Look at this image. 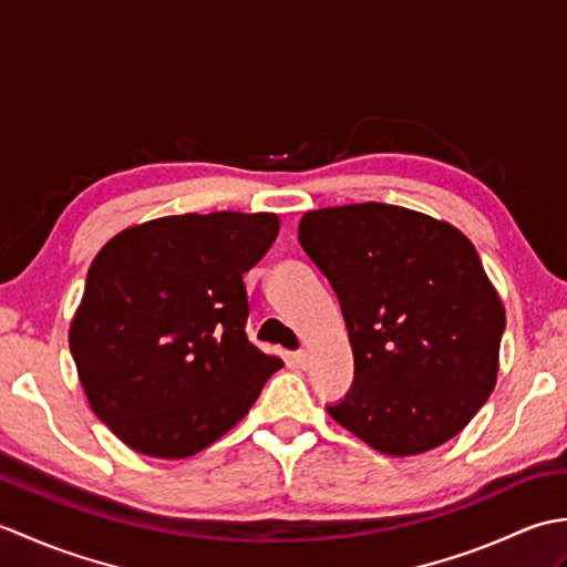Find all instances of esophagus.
Masks as SVG:
<instances>
[{"instance_id":"obj_1","label":"esophagus","mask_w":567,"mask_h":567,"mask_svg":"<svg viewBox=\"0 0 567 567\" xmlns=\"http://www.w3.org/2000/svg\"><path fill=\"white\" fill-rule=\"evenodd\" d=\"M292 363H295L297 368L307 370V368H309V353H307V351H295V353H292Z\"/></svg>"}]
</instances>
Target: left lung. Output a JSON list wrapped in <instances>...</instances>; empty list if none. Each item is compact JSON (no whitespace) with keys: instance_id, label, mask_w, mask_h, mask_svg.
Here are the masks:
<instances>
[{"instance_id":"1","label":"left lung","mask_w":567,"mask_h":567,"mask_svg":"<svg viewBox=\"0 0 567 567\" xmlns=\"http://www.w3.org/2000/svg\"><path fill=\"white\" fill-rule=\"evenodd\" d=\"M299 244L343 311L355 375L327 412L388 455L461 433L495 390L504 307L455 226L394 204L307 212Z\"/></svg>"}]
</instances>
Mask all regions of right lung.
Instances as JSON below:
<instances>
[{
    "instance_id": "add662e5",
    "label": "right lung",
    "mask_w": 567,
    "mask_h": 567,
    "mask_svg": "<svg viewBox=\"0 0 567 567\" xmlns=\"http://www.w3.org/2000/svg\"><path fill=\"white\" fill-rule=\"evenodd\" d=\"M275 214H183L131 226L92 260L70 353L92 412L128 449L187 457L248 414L282 360L246 336L244 275Z\"/></svg>"
}]
</instances>
